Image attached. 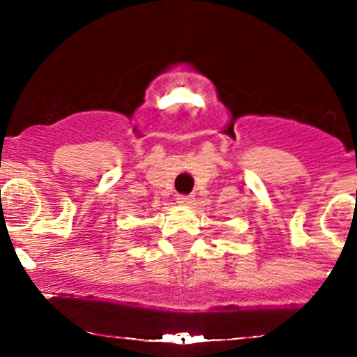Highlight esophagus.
<instances>
[{
    "instance_id": "1",
    "label": "esophagus",
    "mask_w": 357,
    "mask_h": 357,
    "mask_svg": "<svg viewBox=\"0 0 357 357\" xmlns=\"http://www.w3.org/2000/svg\"><path fill=\"white\" fill-rule=\"evenodd\" d=\"M178 204L181 205H190L193 202V195H178Z\"/></svg>"
}]
</instances>
